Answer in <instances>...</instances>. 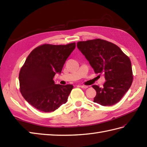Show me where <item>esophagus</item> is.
Listing matches in <instances>:
<instances>
[{"mask_svg":"<svg viewBox=\"0 0 147 147\" xmlns=\"http://www.w3.org/2000/svg\"><path fill=\"white\" fill-rule=\"evenodd\" d=\"M80 87H81L82 88H84V89H86L88 87V86H86V85H80Z\"/></svg>","mask_w":147,"mask_h":147,"instance_id":"esophagus-1","label":"esophagus"}]
</instances>
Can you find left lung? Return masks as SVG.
<instances>
[{
    "instance_id": "left-lung-1",
    "label": "left lung",
    "mask_w": 147,
    "mask_h": 147,
    "mask_svg": "<svg viewBox=\"0 0 147 147\" xmlns=\"http://www.w3.org/2000/svg\"><path fill=\"white\" fill-rule=\"evenodd\" d=\"M77 47L95 73H103L106 80L102 88L92 86L96 92L93 102L103 106L119 102L133 82L129 58L116 45L99 38L78 42Z\"/></svg>"
}]
</instances>
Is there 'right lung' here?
Returning a JSON list of instances; mask_svg holds the SVG:
<instances>
[{"label": "right lung", "instance_id": "1", "mask_svg": "<svg viewBox=\"0 0 147 147\" xmlns=\"http://www.w3.org/2000/svg\"><path fill=\"white\" fill-rule=\"evenodd\" d=\"M76 47L75 43L62 45L44 44L35 48L21 67L19 80L24 98L38 110L49 112L67 102L73 86L56 85L53 78Z\"/></svg>", "mask_w": 147, "mask_h": 147}]
</instances>
